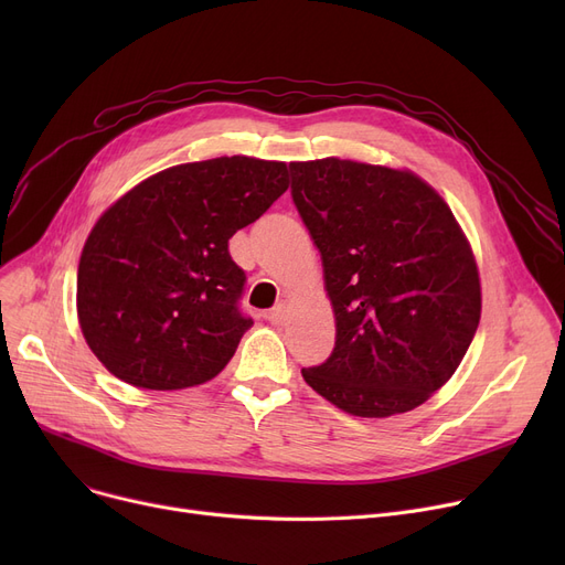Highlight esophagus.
Returning a JSON list of instances; mask_svg holds the SVG:
<instances>
[{
    "label": "esophagus",
    "mask_w": 565,
    "mask_h": 565,
    "mask_svg": "<svg viewBox=\"0 0 565 565\" xmlns=\"http://www.w3.org/2000/svg\"><path fill=\"white\" fill-rule=\"evenodd\" d=\"M267 320H270L273 324H284L286 322V305H279L273 311H267Z\"/></svg>",
    "instance_id": "34e87169"
}]
</instances>
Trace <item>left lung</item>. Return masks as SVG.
<instances>
[{
	"label": "left lung",
	"mask_w": 565,
	"mask_h": 565,
	"mask_svg": "<svg viewBox=\"0 0 565 565\" xmlns=\"http://www.w3.org/2000/svg\"><path fill=\"white\" fill-rule=\"evenodd\" d=\"M290 178L337 318L332 354L302 377L354 417L419 407L481 320L479 267L451 207L390 167L324 158L290 162Z\"/></svg>",
	"instance_id": "obj_1"
}]
</instances>
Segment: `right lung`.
Masks as SVG:
<instances>
[{
    "label": "right lung",
    "instance_id": "right-lung-1",
    "mask_svg": "<svg viewBox=\"0 0 565 565\" xmlns=\"http://www.w3.org/2000/svg\"><path fill=\"white\" fill-rule=\"evenodd\" d=\"M286 190L284 162L215 158L146 178L103 213L79 256L77 318L111 375L169 392L228 364L254 322L228 241Z\"/></svg>",
    "mask_w": 565,
    "mask_h": 565
}]
</instances>
